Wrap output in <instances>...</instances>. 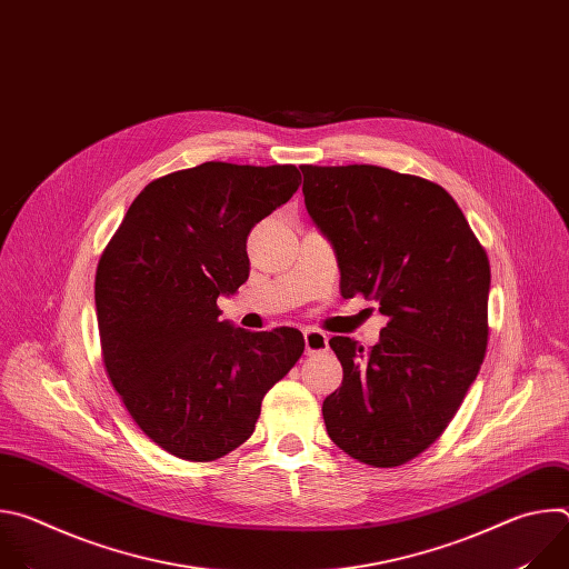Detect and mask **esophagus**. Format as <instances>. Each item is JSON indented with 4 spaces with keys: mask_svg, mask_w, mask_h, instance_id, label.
<instances>
[{
    "mask_svg": "<svg viewBox=\"0 0 569 569\" xmlns=\"http://www.w3.org/2000/svg\"><path fill=\"white\" fill-rule=\"evenodd\" d=\"M303 345H306V353H323V351H329L327 333L315 331V329L303 331Z\"/></svg>",
    "mask_w": 569,
    "mask_h": 569,
    "instance_id": "1",
    "label": "esophagus"
}]
</instances>
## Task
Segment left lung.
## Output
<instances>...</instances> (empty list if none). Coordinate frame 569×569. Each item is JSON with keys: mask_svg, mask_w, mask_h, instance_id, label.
<instances>
[{"mask_svg": "<svg viewBox=\"0 0 569 569\" xmlns=\"http://www.w3.org/2000/svg\"><path fill=\"white\" fill-rule=\"evenodd\" d=\"M331 240L345 299L387 317L378 345L331 338L345 378L321 405L331 441L373 468L430 448L457 415L489 342L491 266L439 184L382 167H299Z\"/></svg>", "mask_w": 569, "mask_h": 569, "instance_id": "left-lung-1", "label": "left lung"}]
</instances>
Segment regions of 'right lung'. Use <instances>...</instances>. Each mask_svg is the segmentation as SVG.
<instances>
[{"label":"right lung","mask_w":569,"mask_h":569,"mask_svg":"<svg viewBox=\"0 0 569 569\" xmlns=\"http://www.w3.org/2000/svg\"><path fill=\"white\" fill-rule=\"evenodd\" d=\"M301 184L292 164L204 161L152 180L97 268L106 371L141 432L187 461L246 443L263 396L301 358L297 329L220 321L218 297L250 277L248 233Z\"/></svg>","instance_id":"1"}]
</instances>
